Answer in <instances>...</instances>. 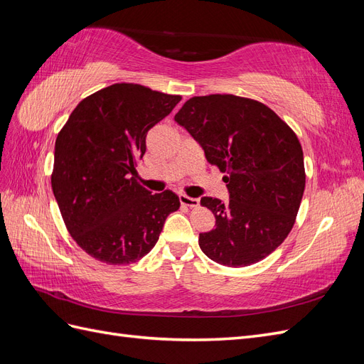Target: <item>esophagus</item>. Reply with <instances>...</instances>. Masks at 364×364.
Segmentation results:
<instances>
[{
	"instance_id": "1",
	"label": "esophagus",
	"mask_w": 364,
	"mask_h": 364,
	"mask_svg": "<svg viewBox=\"0 0 364 364\" xmlns=\"http://www.w3.org/2000/svg\"><path fill=\"white\" fill-rule=\"evenodd\" d=\"M179 202L185 206H190V208H194L199 205V199H196V197H188L185 194H179Z\"/></svg>"
}]
</instances>
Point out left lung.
Masks as SVG:
<instances>
[{
  "label": "left lung",
  "instance_id": "left-lung-1",
  "mask_svg": "<svg viewBox=\"0 0 364 364\" xmlns=\"http://www.w3.org/2000/svg\"><path fill=\"white\" fill-rule=\"evenodd\" d=\"M174 121L226 173L229 200L200 199L215 215V228L199 234L202 252L228 267L266 258L289 235L305 190L294 132L266 105L230 94L193 97Z\"/></svg>",
  "mask_w": 364,
  "mask_h": 364
}]
</instances>
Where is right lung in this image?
<instances>
[{
    "instance_id": "1",
    "label": "right lung",
    "mask_w": 364,
    "mask_h": 364,
    "mask_svg": "<svg viewBox=\"0 0 364 364\" xmlns=\"http://www.w3.org/2000/svg\"><path fill=\"white\" fill-rule=\"evenodd\" d=\"M179 102L181 95L115 83L77 105L58 135L53 193L71 237L95 259L136 262L179 209L174 193L151 194L135 179L147 132Z\"/></svg>"
}]
</instances>
